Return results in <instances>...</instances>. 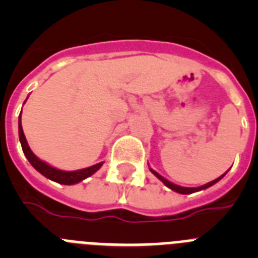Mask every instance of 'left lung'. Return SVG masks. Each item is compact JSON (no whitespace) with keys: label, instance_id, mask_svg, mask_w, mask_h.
I'll return each mask as SVG.
<instances>
[{"label":"left lung","instance_id":"obj_1","mask_svg":"<svg viewBox=\"0 0 258 258\" xmlns=\"http://www.w3.org/2000/svg\"><path fill=\"white\" fill-rule=\"evenodd\" d=\"M150 170H151V172L154 173L155 175H156L157 178L160 179V181L163 182L164 184H165L166 187L172 188L173 191H175V192H179V194H192V192H197V191H200V190H204V188H208V187H211L212 184H214V183H216V182H218V181H220V179L222 178L223 175L226 174V173H225V174H222V175H221V177H218L217 179H214V181L209 182V183L204 184V186H200V187H182V186H178V184H174V183H172V182H169V181H168V179H165V178H164V177H161V175L159 174V173H156V172H155V170H152V169H150Z\"/></svg>","mask_w":258,"mask_h":258}]
</instances>
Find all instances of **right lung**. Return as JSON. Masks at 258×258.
<instances>
[{
	"label": "right lung",
	"mask_w": 258,
	"mask_h": 258,
	"mask_svg": "<svg viewBox=\"0 0 258 258\" xmlns=\"http://www.w3.org/2000/svg\"><path fill=\"white\" fill-rule=\"evenodd\" d=\"M19 140H20V143H22L23 152H24V155H26V157L28 159L29 163L32 164V166H33L36 170H38L41 174L45 175L46 178L51 179V181L58 182V183H61V184L77 183V182L83 181V179L90 177V175H92L93 173L97 172V170L102 166V164H103V163L95 164V165L89 166V168H85V169L75 170V172H64V170L55 169V168H52V166L47 165L46 163L41 161L40 159H38V157L31 151V149H29L26 137H24V133H23V127H22V121H20V117H19Z\"/></svg>",
	"instance_id": "right-lung-1"
}]
</instances>
